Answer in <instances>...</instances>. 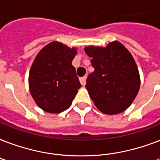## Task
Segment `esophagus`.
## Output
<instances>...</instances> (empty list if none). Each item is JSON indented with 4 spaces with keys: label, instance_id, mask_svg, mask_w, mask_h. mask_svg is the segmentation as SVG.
Returning a JSON list of instances; mask_svg holds the SVG:
<instances>
[{
    "label": "esophagus",
    "instance_id": "esophagus-1",
    "mask_svg": "<svg viewBox=\"0 0 160 160\" xmlns=\"http://www.w3.org/2000/svg\"><path fill=\"white\" fill-rule=\"evenodd\" d=\"M80 84H81V85H85V84H86V76H84V77L80 78Z\"/></svg>",
    "mask_w": 160,
    "mask_h": 160
}]
</instances>
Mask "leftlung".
<instances>
[{"mask_svg": "<svg viewBox=\"0 0 160 160\" xmlns=\"http://www.w3.org/2000/svg\"><path fill=\"white\" fill-rule=\"evenodd\" d=\"M85 51L95 68L85 88L97 109L111 115L129 108L140 87L139 70L131 53L117 41L105 47L86 46Z\"/></svg>", "mask_w": 160, "mask_h": 160, "instance_id": "8db88e82", "label": "left lung"}]
</instances>
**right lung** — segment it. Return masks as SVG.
<instances>
[{
  "instance_id": "add662e5",
  "label": "right lung",
  "mask_w": 160,
  "mask_h": 160,
  "mask_svg": "<svg viewBox=\"0 0 160 160\" xmlns=\"http://www.w3.org/2000/svg\"><path fill=\"white\" fill-rule=\"evenodd\" d=\"M77 54L59 41L41 49L29 73V89L35 102L44 111L58 114L67 109L81 87L72 65Z\"/></svg>"
}]
</instances>
